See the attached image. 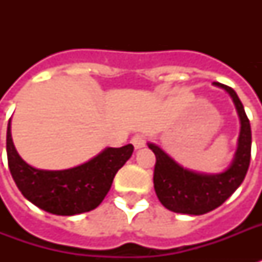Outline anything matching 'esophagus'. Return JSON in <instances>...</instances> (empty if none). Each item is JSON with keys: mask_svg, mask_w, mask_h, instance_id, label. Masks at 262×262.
Wrapping results in <instances>:
<instances>
[{"mask_svg": "<svg viewBox=\"0 0 262 262\" xmlns=\"http://www.w3.org/2000/svg\"><path fill=\"white\" fill-rule=\"evenodd\" d=\"M132 144L136 149H140V148L145 147V139L141 135H136L132 137Z\"/></svg>", "mask_w": 262, "mask_h": 262, "instance_id": "esophagus-1", "label": "esophagus"}]
</instances>
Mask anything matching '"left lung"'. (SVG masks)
Returning a JSON list of instances; mask_svg holds the SVG:
<instances>
[{
	"mask_svg": "<svg viewBox=\"0 0 262 262\" xmlns=\"http://www.w3.org/2000/svg\"><path fill=\"white\" fill-rule=\"evenodd\" d=\"M231 96L239 115L241 132L238 148L230 167L219 174H204L183 168L155 144L148 147L156 156L154 186L158 199L164 207L175 213L204 215L220 207L244 182L252 151V129L244 104L231 87L213 83Z\"/></svg>",
	"mask_w": 262,
	"mask_h": 262,
	"instance_id": "8db88e82",
	"label": "left lung"
}]
</instances>
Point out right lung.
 I'll use <instances>...</instances> for the list:
<instances>
[{"mask_svg": "<svg viewBox=\"0 0 262 262\" xmlns=\"http://www.w3.org/2000/svg\"><path fill=\"white\" fill-rule=\"evenodd\" d=\"M6 154L13 181L28 201L53 215L72 216L92 211L102 203L117 171L133 154V145L106 148L87 163L68 170H39L26 163L16 151L9 119Z\"/></svg>", "mask_w": 262, "mask_h": 262, "instance_id": "1", "label": "right lung"}]
</instances>
